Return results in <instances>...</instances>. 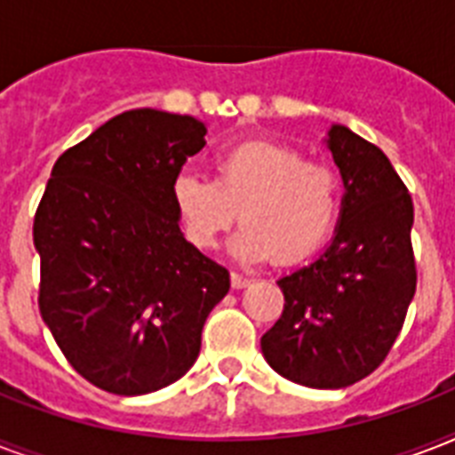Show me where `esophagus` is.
I'll return each instance as SVG.
<instances>
[{"label":"esophagus","instance_id":"obj_1","mask_svg":"<svg viewBox=\"0 0 455 455\" xmlns=\"http://www.w3.org/2000/svg\"><path fill=\"white\" fill-rule=\"evenodd\" d=\"M250 281H252V278L243 276V274H238V271H234V274H231V285H234L235 291H241V288L250 285Z\"/></svg>","mask_w":455,"mask_h":455}]
</instances>
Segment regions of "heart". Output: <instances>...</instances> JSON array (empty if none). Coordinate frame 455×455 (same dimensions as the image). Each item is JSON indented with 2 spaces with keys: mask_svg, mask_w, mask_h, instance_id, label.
Returning a JSON list of instances; mask_svg holds the SVG:
<instances>
[{
  "mask_svg": "<svg viewBox=\"0 0 455 455\" xmlns=\"http://www.w3.org/2000/svg\"><path fill=\"white\" fill-rule=\"evenodd\" d=\"M172 203L196 248H214L238 210L243 228L231 243L238 259L276 255L292 262L331 234L342 205V179L331 164L304 163L291 146L245 141L214 157V179L177 174Z\"/></svg>",
  "mask_w": 455,
  "mask_h": 455,
  "instance_id": "1",
  "label": "heart"
}]
</instances>
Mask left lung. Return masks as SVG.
Listing matches in <instances>:
<instances>
[{
	"instance_id": "1",
	"label": "left lung",
	"mask_w": 455,
	"mask_h": 455,
	"mask_svg": "<svg viewBox=\"0 0 455 455\" xmlns=\"http://www.w3.org/2000/svg\"><path fill=\"white\" fill-rule=\"evenodd\" d=\"M325 146L345 186L335 235L278 278L283 314L262 354L291 382L342 389L385 361L416 295L413 203L387 156L349 127L332 124Z\"/></svg>"
}]
</instances>
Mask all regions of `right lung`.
<instances>
[{
  "label": "right lung",
  "mask_w": 455,
  "mask_h": 455,
  "mask_svg": "<svg viewBox=\"0 0 455 455\" xmlns=\"http://www.w3.org/2000/svg\"><path fill=\"white\" fill-rule=\"evenodd\" d=\"M191 116L137 108L56 160L35 214L39 314L92 385L139 396L196 363L228 271L186 241L172 181L205 146Z\"/></svg>",
  "instance_id": "right-lung-1"
}]
</instances>
